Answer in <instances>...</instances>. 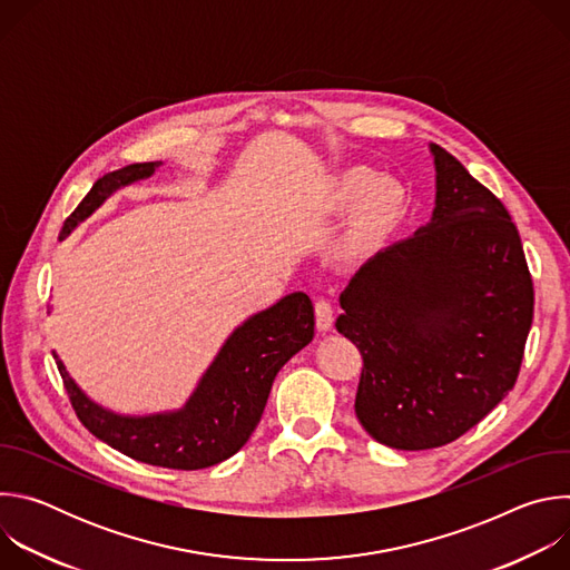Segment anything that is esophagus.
Wrapping results in <instances>:
<instances>
[{"label": "esophagus", "mask_w": 570, "mask_h": 570, "mask_svg": "<svg viewBox=\"0 0 570 570\" xmlns=\"http://www.w3.org/2000/svg\"><path fill=\"white\" fill-rule=\"evenodd\" d=\"M334 324V308L330 299H317L315 302V327L317 332H330Z\"/></svg>", "instance_id": "esophagus-1"}]
</instances>
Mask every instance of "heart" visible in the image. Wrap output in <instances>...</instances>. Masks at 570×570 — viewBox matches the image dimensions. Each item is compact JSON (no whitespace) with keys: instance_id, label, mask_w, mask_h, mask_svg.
Listing matches in <instances>:
<instances>
[{"instance_id":"b5f03b06","label":"heart","mask_w":570,"mask_h":570,"mask_svg":"<svg viewBox=\"0 0 570 570\" xmlns=\"http://www.w3.org/2000/svg\"><path fill=\"white\" fill-rule=\"evenodd\" d=\"M409 194L394 178H379L363 167H347L332 174L317 189L315 216L347 218L338 246L350 255L370 253L396 227L405 214Z\"/></svg>"}]
</instances>
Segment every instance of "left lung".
Masks as SVG:
<instances>
[{
	"label": "left lung",
	"instance_id": "left-lung-1",
	"mask_svg": "<svg viewBox=\"0 0 570 570\" xmlns=\"http://www.w3.org/2000/svg\"><path fill=\"white\" fill-rule=\"evenodd\" d=\"M431 220L370 257L341 293L336 330L363 354L356 417L381 444H449L514 387L534 291L503 203L429 144Z\"/></svg>",
	"mask_w": 570,
	"mask_h": 570
}]
</instances>
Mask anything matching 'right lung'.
<instances>
[{
  "label": "right lung",
  "instance_id": "right-lung-1",
  "mask_svg": "<svg viewBox=\"0 0 570 570\" xmlns=\"http://www.w3.org/2000/svg\"><path fill=\"white\" fill-rule=\"evenodd\" d=\"M161 161L128 165L97 180L65 220L60 240L115 191L148 180ZM313 304L304 291L253 313L225 338L185 405L148 415H121L86 394L53 352L73 411L83 426L119 453L167 469H205L232 458L257 429L277 372L313 341Z\"/></svg>",
  "mask_w": 570,
  "mask_h": 570
}]
</instances>
